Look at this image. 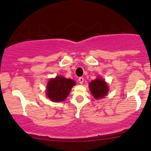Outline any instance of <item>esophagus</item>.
<instances>
[{
  "label": "esophagus",
  "mask_w": 151,
  "mask_h": 151,
  "mask_svg": "<svg viewBox=\"0 0 151 151\" xmlns=\"http://www.w3.org/2000/svg\"><path fill=\"white\" fill-rule=\"evenodd\" d=\"M78 80H79L80 84H82V83H83V82H84V78L82 77H80L79 79H78Z\"/></svg>",
  "instance_id": "obj_1"
}]
</instances>
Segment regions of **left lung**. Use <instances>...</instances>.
Masks as SVG:
<instances>
[{
    "mask_svg": "<svg viewBox=\"0 0 151 151\" xmlns=\"http://www.w3.org/2000/svg\"><path fill=\"white\" fill-rule=\"evenodd\" d=\"M91 92L95 98H102L108 92V85L104 80L101 78L93 80L89 83Z\"/></svg>",
    "mask_w": 151,
    "mask_h": 151,
    "instance_id": "1",
    "label": "left lung"
}]
</instances>
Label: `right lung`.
<instances>
[{
	"label": "right lung",
	"mask_w": 151,
	"mask_h": 151,
	"mask_svg": "<svg viewBox=\"0 0 151 151\" xmlns=\"http://www.w3.org/2000/svg\"><path fill=\"white\" fill-rule=\"evenodd\" d=\"M76 82L71 79L58 76L49 80L47 86V96L53 102H61L69 96Z\"/></svg>",
	"instance_id": "right-lung-1"
}]
</instances>
